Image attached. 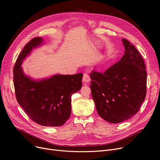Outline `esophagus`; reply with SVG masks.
I'll use <instances>...</instances> for the list:
<instances>
[{"label":"esophagus","mask_w":160,"mask_h":160,"mask_svg":"<svg viewBox=\"0 0 160 160\" xmlns=\"http://www.w3.org/2000/svg\"><path fill=\"white\" fill-rule=\"evenodd\" d=\"M82 82L83 83V84H87V83H88L90 82V78L87 73H85L83 74Z\"/></svg>","instance_id":"obj_1"}]
</instances>
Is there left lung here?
Masks as SVG:
<instances>
[{"instance_id": "obj_1", "label": "left lung", "mask_w": 160, "mask_h": 160, "mask_svg": "<svg viewBox=\"0 0 160 160\" xmlns=\"http://www.w3.org/2000/svg\"><path fill=\"white\" fill-rule=\"evenodd\" d=\"M119 62L104 73L93 71L90 88L98 114L110 123L128 120L139 111L147 93V71L138 50L127 40Z\"/></svg>"}]
</instances>
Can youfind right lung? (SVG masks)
<instances>
[{
	"label": "right lung",
	"instance_id": "obj_1",
	"mask_svg": "<svg viewBox=\"0 0 160 160\" xmlns=\"http://www.w3.org/2000/svg\"><path fill=\"white\" fill-rule=\"evenodd\" d=\"M44 45L42 38H35L25 45L13 68L16 98L30 118L44 127H60L71 113V95L82 86L83 74H54L34 79L27 75L21 66L33 50Z\"/></svg>",
	"mask_w": 160,
	"mask_h": 160
}]
</instances>
